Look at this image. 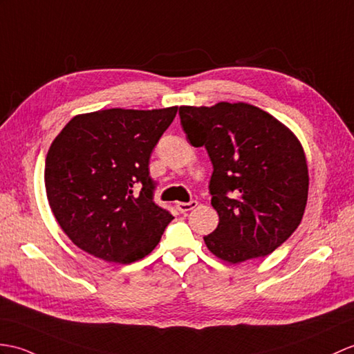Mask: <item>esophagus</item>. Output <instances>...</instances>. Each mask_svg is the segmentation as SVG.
Returning <instances> with one entry per match:
<instances>
[{"instance_id":"1","label":"esophagus","mask_w":354,"mask_h":354,"mask_svg":"<svg viewBox=\"0 0 354 354\" xmlns=\"http://www.w3.org/2000/svg\"><path fill=\"white\" fill-rule=\"evenodd\" d=\"M197 207V201H190V202H178L176 203V208L180 211V212H188L192 211Z\"/></svg>"}]
</instances>
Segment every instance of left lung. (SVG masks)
<instances>
[{"mask_svg":"<svg viewBox=\"0 0 354 354\" xmlns=\"http://www.w3.org/2000/svg\"><path fill=\"white\" fill-rule=\"evenodd\" d=\"M180 125L212 162L211 205L218 226L205 244L231 264L266 257L300 225L308 201V164L300 142L258 106L218 102L180 106Z\"/></svg>","mask_w":354,"mask_h":354,"instance_id":"1","label":"left lung"}]
</instances>
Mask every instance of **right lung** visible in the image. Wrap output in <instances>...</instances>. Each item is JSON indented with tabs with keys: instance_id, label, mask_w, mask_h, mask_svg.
I'll list each match as a JSON object with an SVG mask.
<instances>
[{
	"instance_id": "right-lung-1",
	"label": "right lung",
	"mask_w": 354,
	"mask_h": 354,
	"mask_svg": "<svg viewBox=\"0 0 354 354\" xmlns=\"http://www.w3.org/2000/svg\"><path fill=\"white\" fill-rule=\"evenodd\" d=\"M161 110L110 109L80 114L49 147V207L72 243L88 254L129 264L149 254L174 220L153 202L149 158L176 116Z\"/></svg>"
}]
</instances>
